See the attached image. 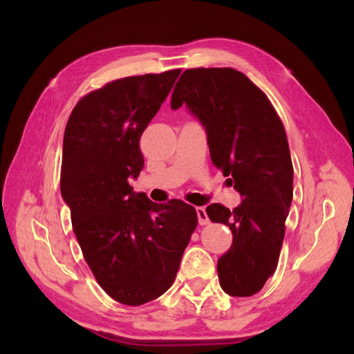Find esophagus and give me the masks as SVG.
<instances>
[{"instance_id": "34e87169", "label": "esophagus", "mask_w": 354, "mask_h": 354, "mask_svg": "<svg viewBox=\"0 0 354 354\" xmlns=\"http://www.w3.org/2000/svg\"><path fill=\"white\" fill-rule=\"evenodd\" d=\"M196 214H198L199 225H208L209 223V219H208V216H207V212H205L204 207H198L196 208Z\"/></svg>"}]
</instances>
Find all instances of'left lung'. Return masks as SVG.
Masks as SVG:
<instances>
[{"mask_svg": "<svg viewBox=\"0 0 354 354\" xmlns=\"http://www.w3.org/2000/svg\"><path fill=\"white\" fill-rule=\"evenodd\" d=\"M183 104L204 126L213 164L242 196L232 212L207 207L209 219L232 232L231 248L217 260L221 288L231 297H251L275 272L292 202L284 126L265 93L232 68L185 70L170 106Z\"/></svg>", "mask_w": 354, "mask_h": 354, "instance_id": "8db88e82", "label": "left lung"}]
</instances>
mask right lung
<instances>
[{
    "label": "right lung",
    "instance_id": "obj_1",
    "mask_svg": "<svg viewBox=\"0 0 354 354\" xmlns=\"http://www.w3.org/2000/svg\"><path fill=\"white\" fill-rule=\"evenodd\" d=\"M181 70L114 80L89 93L65 127L61 193L97 283L115 301L141 306L175 281L198 225L183 201L155 204L129 179L145 167L140 138Z\"/></svg>",
    "mask_w": 354,
    "mask_h": 354
}]
</instances>
